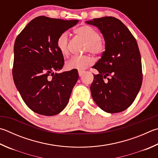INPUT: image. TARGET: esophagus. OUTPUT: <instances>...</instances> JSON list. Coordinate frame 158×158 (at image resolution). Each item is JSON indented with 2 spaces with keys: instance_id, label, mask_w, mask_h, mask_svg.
Here are the masks:
<instances>
[{
  "instance_id": "esophagus-1",
  "label": "esophagus",
  "mask_w": 158,
  "mask_h": 158,
  "mask_svg": "<svg viewBox=\"0 0 158 158\" xmlns=\"http://www.w3.org/2000/svg\"><path fill=\"white\" fill-rule=\"evenodd\" d=\"M84 73L85 72L84 71H79V75L80 76V77H81L83 74H84Z\"/></svg>"
}]
</instances>
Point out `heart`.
I'll return each instance as SVG.
<instances>
[{"instance_id": "b5f03b06", "label": "heart", "mask_w": 158, "mask_h": 158, "mask_svg": "<svg viewBox=\"0 0 158 158\" xmlns=\"http://www.w3.org/2000/svg\"><path fill=\"white\" fill-rule=\"evenodd\" d=\"M77 35L86 41L85 52H90L94 55H100L104 52L106 44L104 40L100 37L99 31L94 27L88 25H81L75 30ZM68 41L69 37L67 32L60 34L56 40V48L63 56H67L68 54ZM94 63V60L90 56H74L65 64L68 70H77L79 71L85 69Z\"/></svg>"}]
</instances>
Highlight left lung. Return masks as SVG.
<instances>
[{"mask_svg":"<svg viewBox=\"0 0 158 158\" xmlns=\"http://www.w3.org/2000/svg\"><path fill=\"white\" fill-rule=\"evenodd\" d=\"M86 23L99 28L106 44L101 59L93 67L99 74H93L92 97L106 113L124 111L133 104L142 84L141 55L136 39L121 21L113 16L93 19Z\"/></svg>","mask_w":158,"mask_h":158,"instance_id":"left-lung-1","label":"left lung"}]
</instances>
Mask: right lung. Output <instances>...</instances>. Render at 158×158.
Here are the masks:
<instances>
[{
	"label": "right lung",
	"instance_id": "add662e5",
	"mask_svg": "<svg viewBox=\"0 0 158 158\" xmlns=\"http://www.w3.org/2000/svg\"><path fill=\"white\" fill-rule=\"evenodd\" d=\"M78 20L41 16L28 23L15 40L12 75L23 100L34 113L52 116L64 110L79 78L77 70L62 69L64 56L56 48L60 34Z\"/></svg>",
	"mask_w": 158,
	"mask_h": 158
}]
</instances>
